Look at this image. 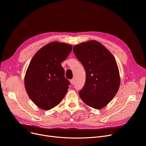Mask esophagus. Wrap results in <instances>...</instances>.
I'll return each mask as SVG.
<instances>
[{
    "mask_svg": "<svg viewBox=\"0 0 146 146\" xmlns=\"http://www.w3.org/2000/svg\"><path fill=\"white\" fill-rule=\"evenodd\" d=\"M70 83H71L72 85H73V84L74 83V79H72V80H70Z\"/></svg>",
    "mask_w": 146,
    "mask_h": 146,
    "instance_id": "1",
    "label": "esophagus"
}]
</instances>
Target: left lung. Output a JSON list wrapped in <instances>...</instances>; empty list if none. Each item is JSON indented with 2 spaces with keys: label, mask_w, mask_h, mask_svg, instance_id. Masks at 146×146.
I'll return each instance as SVG.
<instances>
[{
  "label": "left lung",
  "mask_w": 146,
  "mask_h": 146,
  "mask_svg": "<svg viewBox=\"0 0 146 146\" xmlns=\"http://www.w3.org/2000/svg\"><path fill=\"white\" fill-rule=\"evenodd\" d=\"M73 52L86 72L85 83L79 91L80 98L92 108H104L116 95L119 87V73L115 59L96 41L76 45Z\"/></svg>",
  "instance_id": "1"
}]
</instances>
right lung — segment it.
I'll use <instances>...</instances> for the list:
<instances>
[{"label": "right lung", "instance_id": "add662e5", "mask_svg": "<svg viewBox=\"0 0 146 146\" xmlns=\"http://www.w3.org/2000/svg\"><path fill=\"white\" fill-rule=\"evenodd\" d=\"M72 50V45L52 42L38 50L31 61L25 87L30 99L41 109L53 108L67 93L70 83L65 78L61 63Z\"/></svg>", "mask_w": 146, "mask_h": 146}]
</instances>
